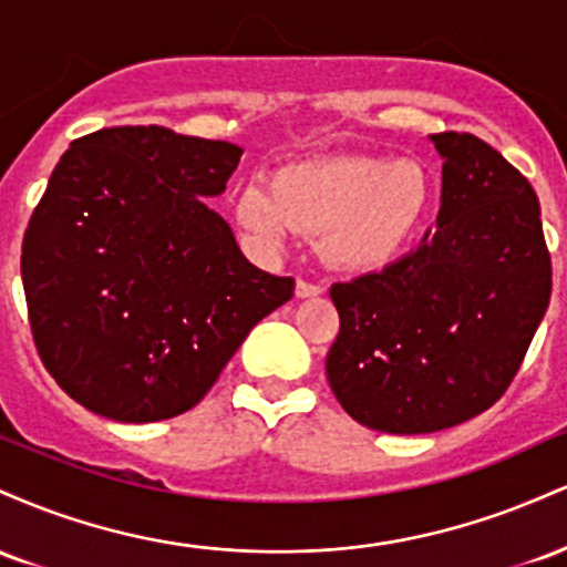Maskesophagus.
<instances>
[{
    "label": "esophagus",
    "instance_id": "34e87169",
    "mask_svg": "<svg viewBox=\"0 0 567 567\" xmlns=\"http://www.w3.org/2000/svg\"><path fill=\"white\" fill-rule=\"evenodd\" d=\"M320 292H322L320 285L303 282V279H298L296 282V298H315V296H320Z\"/></svg>",
    "mask_w": 567,
    "mask_h": 567
}]
</instances>
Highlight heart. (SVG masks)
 Returning <instances> with one entry per match:
<instances>
[{"mask_svg":"<svg viewBox=\"0 0 567 567\" xmlns=\"http://www.w3.org/2000/svg\"><path fill=\"white\" fill-rule=\"evenodd\" d=\"M429 207V175L410 159L317 157L250 181L234 202V218L266 250L292 234L320 237L333 269L368 275L402 256Z\"/></svg>","mask_w":567,"mask_h":567,"instance_id":"1","label":"heart"}]
</instances>
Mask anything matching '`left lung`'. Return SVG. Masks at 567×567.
Instances as JSON below:
<instances>
[{"mask_svg": "<svg viewBox=\"0 0 567 567\" xmlns=\"http://www.w3.org/2000/svg\"><path fill=\"white\" fill-rule=\"evenodd\" d=\"M429 141L442 157L437 231L379 275L330 288L341 317L330 389L351 419L386 434L440 432L491 408L551 296L528 178L477 135Z\"/></svg>", "mask_w": 567, "mask_h": 567, "instance_id": "obj_1", "label": "left lung"}]
</instances>
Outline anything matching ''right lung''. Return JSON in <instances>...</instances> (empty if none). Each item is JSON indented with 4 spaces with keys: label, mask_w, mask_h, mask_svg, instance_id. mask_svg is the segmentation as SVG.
Masks as SVG:
<instances>
[{
    "label": "right lung",
    "mask_w": 567,
    "mask_h": 567,
    "mask_svg": "<svg viewBox=\"0 0 567 567\" xmlns=\"http://www.w3.org/2000/svg\"><path fill=\"white\" fill-rule=\"evenodd\" d=\"M243 148L173 130L103 127L55 165L23 237L39 357L82 408L122 424L186 413L234 351L292 298L202 199Z\"/></svg>",
    "instance_id": "1"
}]
</instances>
